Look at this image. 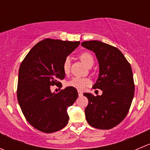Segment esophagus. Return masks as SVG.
<instances>
[{"mask_svg":"<svg viewBox=\"0 0 150 150\" xmlns=\"http://www.w3.org/2000/svg\"><path fill=\"white\" fill-rule=\"evenodd\" d=\"M78 95H79L80 97H81V96H82L83 95V92H82V91H78Z\"/></svg>","mask_w":150,"mask_h":150,"instance_id":"esophagus-1","label":"esophagus"}]
</instances>
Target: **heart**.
<instances>
[{
    "label": "heart",
    "instance_id": "obj_1",
    "mask_svg": "<svg viewBox=\"0 0 150 150\" xmlns=\"http://www.w3.org/2000/svg\"><path fill=\"white\" fill-rule=\"evenodd\" d=\"M80 59L85 64L86 66L94 64V58L92 55L88 52H83L80 55ZM70 69V59L69 57L66 58L63 63V70L64 73H69ZM91 81L88 78L74 77L72 79L67 82V86L69 87H73L78 90H83L89 85H91Z\"/></svg>",
    "mask_w": 150,
    "mask_h": 150
}]
</instances>
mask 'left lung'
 <instances>
[{
    "mask_svg": "<svg viewBox=\"0 0 150 150\" xmlns=\"http://www.w3.org/2000/svg\"><path fill=\"white\" fill-rule=\"evenodd\" d=\"M94 52L99 63V76L93 88L103 91L102 95L84 93L88 104L85 109L86 121L91 127L111 129L127 116L133 96L134 81L130 63L117 47L97 40L81 43Z\"/></svg>",
    "mask_w": 150,
    "mask_h": 150,
    "instance_id": "8db88e82",
    "label": "left lung"
}]
</instances>
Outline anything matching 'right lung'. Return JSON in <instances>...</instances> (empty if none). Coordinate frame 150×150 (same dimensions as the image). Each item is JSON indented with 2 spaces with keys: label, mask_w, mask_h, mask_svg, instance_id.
I'll use <instances>...</instances> for the list:
<instances>
[{
  "label": "right lung",
  "mask_w": 150,
  "mask_h": 150,
  "mask_svg": "<svg viewBox=\"0 0 150 150\" xmlns=\"http://www.w3.org/2000/svg\"><path fill=\"white\" fill-rule=\"evenodd\" d=\"M79 45L45 39L32 47L20 64L17 100L29 124L40 131L53 133L67 125V108L78 98L77 89L68 86L53 93L50 86H59L64 78V61Z\"/></svg>",
  "instance_id": "obj_1"
}]
</instances>
